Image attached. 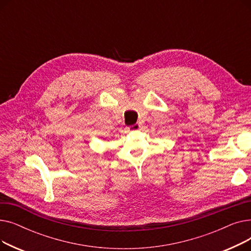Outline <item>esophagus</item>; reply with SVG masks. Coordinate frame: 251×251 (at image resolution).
<instances>
[{"label":"esophagus","instance_id":"obj_1","mask_svg":"<svg viewBox=\"0 0 251 251\" xmlns=\"http://www.w3.org/2000/svg\"><path fill=\"white\" fill-rule=\"evenodd\" d=\"M139 128H140V124H138V123H136L134 125H131V126L128 127L129 130H138Z\"/></svg>","mask_w":251,"mask_h":251}]
</instances>
